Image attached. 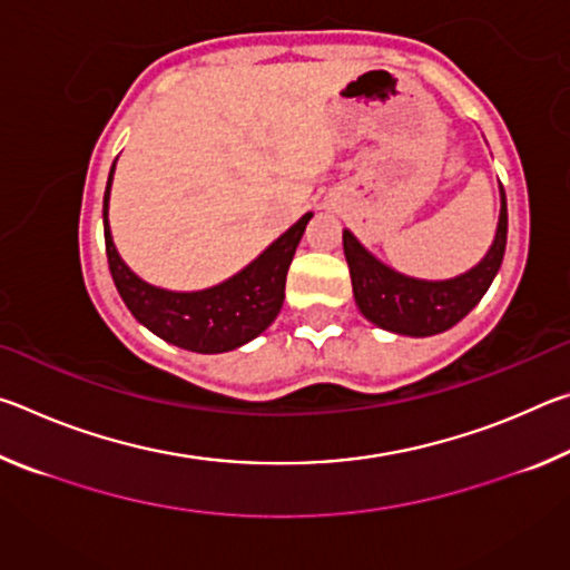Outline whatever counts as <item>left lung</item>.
<instances>
[{
  "label": "left lung",
  "mask_w": 570,
  "mask_h": 570,
  "mask_svg": "<svg viewBox=\"0 0 570 570\" xmlns=\"http://www.w3.org/2000/svg\"><path fill=\"white\" fill-rule=\"evenodd\" d=\"M344 256L350 264L354 302L374 326L402 336H432L448 332L478 306L500 272L508 240V204L500 186V216L488 254L470 272L428 282L394 272L366 250L350 228H344Z\"/></svg>",
  "instance_id": "1"
}]
</instances>
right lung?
<instances>
[{
	"instance_id": "obj_1",
	"label": "right lung",
	"mask_w": 570,
	"mask_h": 570,
	"mask_svg": "<svg viewBox=\"0 0 570 570\" xmlns=\"http://www.w3.org/2000/svg\"><path fill=\"white\" fill-rule=\"evenodd\" d=\"M112 176L115 163L102 200L105 250H108L112 282L135 320L163 342L198 354L238 350L272 326L284 304L286 272L314 214H304L254 262L228 276L226 282L200 288V292H170V288L142 282L115 248L108 220Z\"/></svg>"
}]
</instances>
